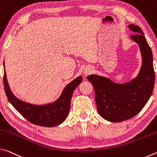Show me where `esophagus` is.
Returning a JSON list of instances; mask_svg holds the SVG:
<instances>
[{
  "instance_id": "1",
  "label": "esophagus",
  "mask_w": 157,
  "mask_h": 157,
  "mask_svg": "<svg viewBox=\"0 0 157 157\" xmlns=\"http://www.w3.org/2000/svg\"><path fill=\"white\" fill-rule=\"evenodd\" d=\"M90 72H91V70L89 69H86L84 71V74H86V75H88V74H89Z\"/></svg>"
}]
</instances>
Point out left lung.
I'll list each match as a JSON object with an SVG mask.
<instances>
[{
    "mask_svg": "<svg viewBox=\"0 0 157 157\" xmlns=\"http://www.w3.org/2000/svg\"><path fill=\"white\" fill-rule=\"evenodd\" d=\"M129 28L136 33L131 38L138 44L143 58V65L136 78L129 83L118 84L94 74L87 77L94 87L99 114L113 122L124 121L136 115L147 104L155 86L151 48L139 26L130 24Z\"/></svg>",
    "mask_w": 157,
    "mask_h": 157,
    "instance_id": "obj_1",
    "label": "left lung"
}]
</instances>
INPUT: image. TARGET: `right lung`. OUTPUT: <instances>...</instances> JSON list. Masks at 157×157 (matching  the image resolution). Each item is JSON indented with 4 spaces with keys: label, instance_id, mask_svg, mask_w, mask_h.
I'll return each mask as SVG.
<instances>
[{
    "label": "right lung",
    "instance_id": "1",
    "mask_svg": "<svg viewBox=\"0 0 157 157\" xmlns=\"http://www.w3.org/2000/svg\"><path fill=\"white\" fill-rule=\"evenodd\" d=\"M82 79V76H78L74 79L65 87L57 101L53 104L43 106L28 104L17 99L10 90L6 71L3 76V84L5 92L9 101L23 117L34 124L52 127L60 124L65 120L70 109L73 92L81 83Z\"/></svg>",
    "mask_w": 157,
    "mask_h": 157
}]
</instances>
